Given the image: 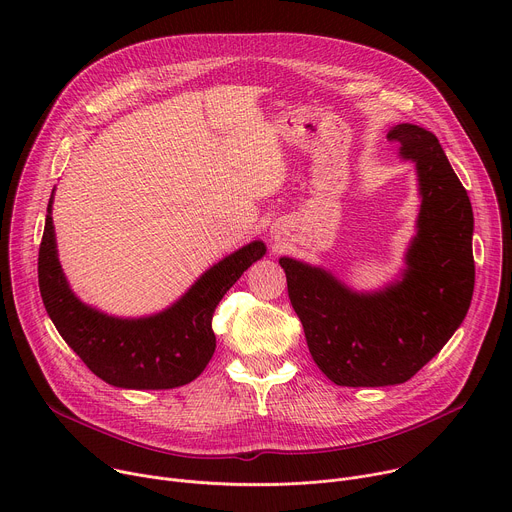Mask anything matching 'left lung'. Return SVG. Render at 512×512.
Masks as SVG:
<instances>
[{
    "label": "left lung",
    "instance_id": "obj_1",
    "mask_svg": "<svg viewBox=\"0 0 512 512\" xmlns=\"http://www.w3.org/2000/svg\"><path fill=\"white\" fill-rule=\"evenodd\" d=\"M387 137L415 166L419 194L399 275L356 291L326 267L279 257L310 354L340 387L409 381L460 328L474 291L472 204L440 141L413 123L391 127Z\"/></svg>",
    "mask_w": 512,
    "mask_h": 512
}]
</instances>
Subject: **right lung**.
Instances as JSON below:
<instances>
[{
	"label": "right lung",
	"instance_id": "right-lung-1",
	"mask_svg": "<svg viewBox=\"0 0 512 512\" xmlns=\"http://www.w3.org/2000/svg\"><path fill=\"white\" fill-rule=\"evenodd\" d=\"M54 190L46 208L38 283L58 334L99 379L113 387L174 389L194 381L216 348L212 314L218 302L267 253L265 243L251 241L210 265L162 312L139 318L113 316L85 304L62 271L52 223Z\"/></svg>",
	"mask_w": 512,
	"mask_h": 512
}]
</instances>
